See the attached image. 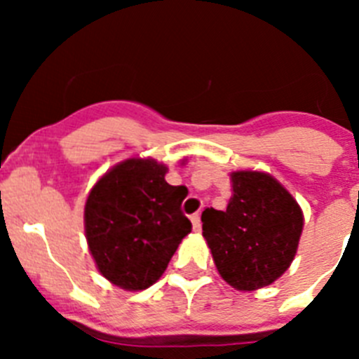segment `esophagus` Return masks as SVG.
I'll use <instances>...</instances> for the list:
<instances>
[{
	"label": "esophagus",
	"instance_id": "obj_1",
	"mask_svg": "<svg viewBox=\"0 0 359 359\" xmlns=\"http://www.w3.org/2000/svg\"><path fill=\"white\" fill-rule=\"evenodd\" d=\"M190 221H192V228H194V231H201V219H199V214H194L192 217H190Z\"/></svg>",
	"mask_w": 359,
	"mask_h": 359
}]
</instances>
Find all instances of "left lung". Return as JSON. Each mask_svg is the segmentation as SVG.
Returning a JSON list of instances; mask_svg holds the SVG:
<instances>
[{"mask_svg":"<svg viewBox=\"0 0 359 359\" xmlns=\"http://www.w3.org/2000/svg\"><path fill=\"white\" fill-rule=\"evenodd\" d=\"M226 210L205 208L203 237L219 275L237 291L273 284L297 255L304 212L290 190L262 170L230 172Z\"/></svg>","mask_w":359,"mask_h":359,"instance_id":"1","label":"left lung"}]
</instances>
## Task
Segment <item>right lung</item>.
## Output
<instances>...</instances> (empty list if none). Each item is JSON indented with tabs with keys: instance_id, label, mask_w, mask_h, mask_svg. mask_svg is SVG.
Returning <instances> with one entry per match:
<instances>
[{
	"instance_id": "1",
	"label": "right lung",
	"mask_w": 359,
	"mask_h": 359,
	"mask_svg": "<svg viewBox=\"0 0 359 359\" xmlns=\"http://www.w3.org/2000/svg\"><path fill=\"white\" fill-rule=\"evenodd\" d=\"M167 172L154 158H128L98 177L86 199L88 248L100 275L120 290L160 280L192 230L180 208L187 189L169 185Z\"/></svg>"
}]
</instances>
